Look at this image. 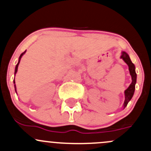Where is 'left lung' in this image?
Returning a JSON list of instances; mask_svg holds the SVG:
<instances>
[{
	"instance_id": "1",
	"label": "left lung",
	"mask_w": 151,
	"mask_h": 151,
	"mask_svg": "<svg viewBox=\"0 0 151 151\" xmlns=\"http://www.w3.org/2000/svg\"><path fill=\"white\" fill-rule=\"evenodd\" d=\"M121 58L124 61V62L128 65L129 66V70L130 75L132 77V83L130 84L129 88L127 89L124 91V95H125V100L124 103V109L127 106L128 103L130 100L132 98L133 95H134V90H135V84L136 81H137V74L135 72V66H134V63L131 61L130 60L129 55L126 53V52H122Z\"/></svg>"
}]
</instances>
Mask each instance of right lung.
<instances>
[{"label":"right lung","instance_id":"right-lung-1","mask_svg":"<svg viewBox=\"0 0 151 151\" xmlns=\"http://www.w3.org/2000/svg\"><path fill=\"white\" fill-rule=\"evenodd\" d=\"M26 51H24V53H22L21 55H20V56H19V62H18V63H17V66H16V68H15V73H14V74H16V73L17 72V70H18V66H19V62H20V60H21V58H22V55H23L24 54V53ZM14 83L15 84V80H14ZM14 86H15V91H16V93H17V90H16V85H14Z\"/></svg>","mask_w":151,"mask_h":151}]
</instances>
